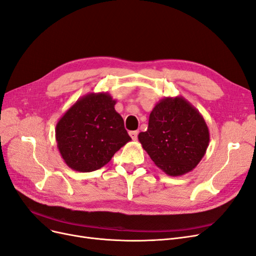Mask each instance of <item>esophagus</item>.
I'll list each match as a JSON object with an SVG mask.
<instances>
[{
	"label": "esophagus",
	"mask_w": 256,
	"mask_h": 256,
	"mask_svg": "<svg viewBox=\"0 0 256 256\" xmlns=\"http://www.w3.org/2000/svg\"><path fill=\"white\" fill-rule=\"evenodd\" d=\"M138 131H130L129 132V136H131V138L134 140H136L138 138Z\"/></svg>",
	"instance_id": "esophagus-1"
}]
</instances>
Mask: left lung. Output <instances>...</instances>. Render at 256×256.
Masks as SVG:
<instances>
[{
  "label": "left lung",
  "instance_id": "obj_1",
  "mask_svg": "<svg viewBox=\"0 0 256 256\" xmlns=\"http://www.w3.org/2000/svg\"><path fill=\"white\" fill-rule=\"evenodd\" d=\"M138 140L156 165L170 176L192 171L205 156L210 134L200 111L182 96L165 98L152 109Z\"/></svg>",
  "mask_w": 256,
  "mask_h": 256
}]
</instances>
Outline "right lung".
<instances>
[{"label":"right lung","instance_id":"obj_1","mask_svg":"<svg viewBox=\"0 0 256 256\" xmlns=\"http://www.w3.org/2000/svg\"><path fill=\"white\" fill-rule=\"evenodd\" d=\"M108 92L80 98L58 122L56 140L66 165L80 172L105 166L131 138Z\"/></svg>","mask_w":256,"mask_h":256}]
</instances>
